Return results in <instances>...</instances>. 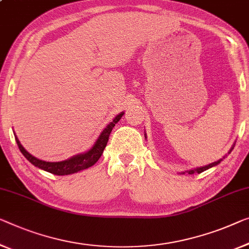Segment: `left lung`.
<instances>
[{
  "instance_id": "8db88e82",
  "label": "left lung",
  "mask_w": 249,
  "mask_h": 249,
  "mask_svg": "<svg viewBox=\"0 0 249 249\" xmlns=\"http://www.w3.org/2000/svg\"><path fill=\"white\" fill-rule=\"evenodd\" d=\"M144 136L146 137V134H144ZM233 146L235 145H232V147L231 148V150H229V152H228V154L231 153V152L232 151V148H233ZM224 159H225V157H224ZM222 161V159H220V160H218V161H216V162H213V163H210V164H208V165H205V166H200V168H196V169H191V170H188V171H185L187 173H189V174H194L195 172H198V173H201V172H203V171H206V170H208V169H210V168H213V166H216V165H218L219 164V163ZM182 174H184V172H182Z\"/></svg>"
}]
</instances>
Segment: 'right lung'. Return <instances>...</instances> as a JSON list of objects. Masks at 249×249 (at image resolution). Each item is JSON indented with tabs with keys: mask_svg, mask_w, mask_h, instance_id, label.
I'll return each mask as SVG.
<instances>
[{
	"mask_svg": "<svg viewBox=\"0 0 249 249\" xmlns=\"http://www.w3.org/2000/svg\"><path fill=\"white\" fill-rule=\"evenodd\" d=\"M123 115L124 112H122L113 118V121L103 129V132L101 133V135L98 136V139L96 140L94 145L89 148L88 151L85 152V153L73 155V157L70 159H67V160L60 162H47L39 160V159H36V157L30 154L29 152L22 146V144L20 143V141H18L16 134H14V136H16V141L18 148H20L21 153L24 155L25 159H27L30 163H32V164L36 166V168L55 174V176H68V174L77 173L79 171H83L85 169L90 168L91 165H94L95 163L99 160V158L102 157L104 152V148L106 147V144L108 142L110 132H112L115 124L118 123V121L121 120Z\"/></svg>",
	"mask_w": 249,
	"mask_h": 249,
	"instance_id": "right-lung-1",
	"label": "right lung"
}]
</instances>
